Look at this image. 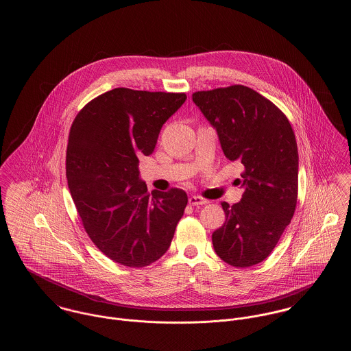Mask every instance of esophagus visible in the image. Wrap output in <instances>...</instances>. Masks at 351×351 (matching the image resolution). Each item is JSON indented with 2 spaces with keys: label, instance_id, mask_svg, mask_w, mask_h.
<instances>
[{
  "label": "esophagus",
  "instance_id": "1",
  "mask_svg": "<svg viewBox=\"0 0 351 351\" xmlns=\"http://www.w3.org/2000/svg\"><path fill=\"white\" fill-rule=\"evenodd\" d=\"M188 202L191 205H193V206H200V205H206L209 201L204 199V197H201V196H191Z\"/></svg>",
  "mask_w": 351,
  "mask_h": 351
}]
</instances>
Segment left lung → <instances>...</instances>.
I'll use <instances>...</instances> for the list:
<instances>
[{
    "label": "left lung",
    "mask_w": 351,
    "mask_h": 351,
    "mask_svg": "<svg viewBox=\"0 0 351 351\" xmlns=\"http://www.w3.org/2000/svg\"><path fill=\"white\" fill-rule=\"evenodd\" d=\"M192 99L216 128L225 156L243 167L242 200L221 202L226 221L212 235L213 247L228 265L251 267L275 249L296 209L295 133L283 112L249 86L199 90Z\"/></svg>",
    "instance_id": "8db88e82"
}]
</instances>
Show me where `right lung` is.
Instances as JSON below:
<instances>
[{"label": "right lung", "instance_id": "1", "mask_svg": "<svg viewBox=\"0 0 351 351\" xmlns=\"http://www.w3.org/2000/svg\"><path fill=\"white\" fill-rule=\"evenodd\" d=\"M185 93L114 88L89 101L68 135L66 175L92 242L122 266H149L168 250L188 202L183 189L147 192L138 156H149Z\"/></svg>", "mask_w": 351, "mask_h": 351}]
</instances>
